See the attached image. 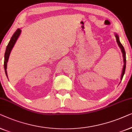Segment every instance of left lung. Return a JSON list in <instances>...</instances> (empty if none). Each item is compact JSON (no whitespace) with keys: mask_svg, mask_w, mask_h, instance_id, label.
Segmentation results:
<instances>
[{"mask_svg":"<svg viewBox=\"0 0 132 132\" xmlns=\"http://www.w3.org/2000/svg\"><path fill=\"white\" fill-rule=\"evenodd\" d=\"M115 36L116 38V40L117 42L118 45L119 46V47L121 49V53L122 54V57H123V63H124V65H123V68H122V73H121V80H122V77H123L124 72H125V70H126V52L125 50H124V48L123 47V46L122 45V44H121V42L120 41L119 39V36L117 34V33H115Z\"/></svg>","mask_w":132,"mask_h":132,"instance_id":"obj_1","label":"left lung"}]
</instances>
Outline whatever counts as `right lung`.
Here are the masks:
<instances>
[{
    "mask_svg": "<svg viewBox=\"0 0 132 132\" xmlns=\"http://www.w3.org/2000/svg\"><path fill=\"white\" fill-rule=\"evenodd\" d=\"M21 33V30L20 29H18L15 31V32L14 33V35H12V36L11 37V40L10 42H9L8 45H7L6 48V51L5 53V56H4V69H5V74H6L7 78H8V75H7V63L8 62L9 57H10V53L11 51H12L13 47L15 44L16 40H17L18 38H19L20 34Z\"/></svg>",
    "mask_w": 132,
    "mask_h": 132,
    "instance_id": "obj_1",
    "label": "right lung"
}]
</instances>
